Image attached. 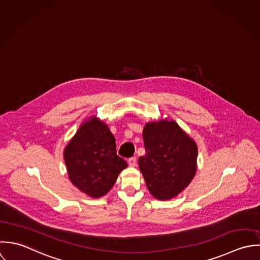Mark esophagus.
Instances as JSON below:
<instances>
[{
    "label": "esophagus",
    "mask_w": 260,
    "mask_h": 260,
    "mask_svg": "<svg viewBox=\"0 0 260 260\" xmlns=\"http://www.w3.org/2000/svg\"><path fill=\"white\" fill-rule=\"evenodd\" d=\"M128 164H129V166H130V167H135V166H136V164H137L136 157H135V156L130 157V158L128 159Z\"/></svg>",
    "instance_id": "34e87169"
}]
</instances>
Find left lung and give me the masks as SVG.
Instances as JSON below:
<instances>
[{"mask_svg": "<svg viewBox=\"0 0 260 260\" xmlns=\"http://www.w3.org/2000/svg\"><path fill=\"white\" fill-rule=\"evenodd\" d=\"M145 155L139 169L153 197L170 200L191 181L198 147L174 121L147 123L143 129Z\"/></svg>", "mask_w": 260, "mask_h": 260, "instance_id": "1", "label": "left lung"}]
</instances>
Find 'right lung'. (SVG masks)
I'll return each mask as SVG.
<instances>
[{
  "label": "right lung",
  "mask_w": 260,
  "mask_h": 260,
  "mask_svg": "<svg viewBox=\"0 0 260 260\" xmlns=\"http://www.w3.org/2000/svg\"><path fill=\"white\" fill-rule=\"evenodd\" d=\"M63 157L72 182L91 198L106 194L118 174L127 168L126 160L117 155L110 129L95 118L81 126L66 147Z\"/></svg>",
  "instance_id": "obj_1"
}]
</instances>
